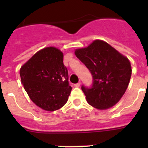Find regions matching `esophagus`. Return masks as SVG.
Returning a JSON list of instances; mask_svg holds the SVG:
<instances>
[{"mask_svg": "<svg viewBox=\"0 0 148 148\" xmlns=\"http://www.w3.org/2000/svg\"><path fill=\"white\" fill-rule=\"evenodd\" d=\"M74 86H75V87H79L81 86V82H78V83L75 84H74Z\"/></svg>", "mask_w": 148, "mask_h": 148, "instance_id": "34e87169", "label": "esophagus"}]
</instances>
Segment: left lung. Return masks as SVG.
I'll return each mask as SVG.
<instances>
[{
  "instance_id": "1",
  "label": "left lung",
  "mask_w": 148,
  "mask_h": 148,
  "mask_svg": "<svg viewBox=\"0 0 148 148\" xmlns=\"http://www.w3.org/2000/svg\"><path fill=\"white\" fill-rule=\"evenodd\" d=\"M77 58L91 72L92 88L82 87L89 104L98 110L111 108L125 94L131 77L130 62L126 56L102 40L75 50Z\"/></svg>"
}]
</instances>
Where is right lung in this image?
Returning <instances> with one entry per match:
<instances>
[{"label": "right lung", "mask_w": 148, "mask_h": 148, "mask_svg": "<svg viewBox=\"0 0 148 148\" xmlns=\"http://www.w3.org/2000/svg\"><path fill=\"white\" fill-rule=\"evenodd\" d=\"M64 54L55 47L40 49L20 69L21 83L38 107L54 111L66 103L72 90Z\"/></svg>", "instance_id": "add662e5"}]
</instances>
